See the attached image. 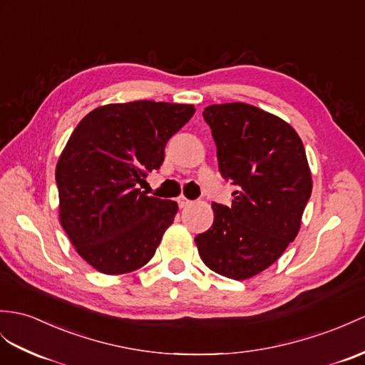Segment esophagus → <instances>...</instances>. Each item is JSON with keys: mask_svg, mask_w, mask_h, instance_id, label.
Listing matches in <instances>:
<instances>
[{"mask_svg": "<svg viewBox=\"0 0 365 365\" xmlns=\"http://www.w3.org/2000/svg\"><path fill=\"white\" fill-rule=\"evenodd\" d=\"M178 206H180V207H185V206H189V204L192 202L190 200H187V198H185V197H178Z\"/></svg>", "mask_w": 365, "mask_h": 365, "instance_id": "obj_1", "label": "esophagus"}]
</instances>
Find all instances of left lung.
<instances>
[{
  "label": "left lung",
  "mask_w": 365,
  "mask_h": 365,
  "mask_svg": "<svg viewBox=\"0 0 365 365\" xmlns=\"http://www.w3.org/2000/svg\"><path fill=\"white\" fill-rule=\"evenodd\" d=\"M218 168L234 184L232 206L212 202L213 225L195 237L204 264L245 280L264 271L294 242L311 197L302 139L289 123L247 103L204 108Z\"/></svg>",
  "instance_id": "left-lung-1"
}]
</instances>
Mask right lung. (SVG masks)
<instances>
[{
	"label": "right lung",
	"mask_w": 365,
	"mask_h": 365,
	"mask_svg": "<svg viewBox=\"0 0 365 365\" xmlns=\"http://www.w3.org/2000/svg\"><path fill=\"white\" fill-rule=\"evenodd\" d=\"M193 113V105L113 103L86 114L73 131L56 170L60 223L97 271L131 272L155 255L178 204L138 187L161 167L168 139Z\"/></svg>",
	"instance_id": "1"
}]
</instances>
